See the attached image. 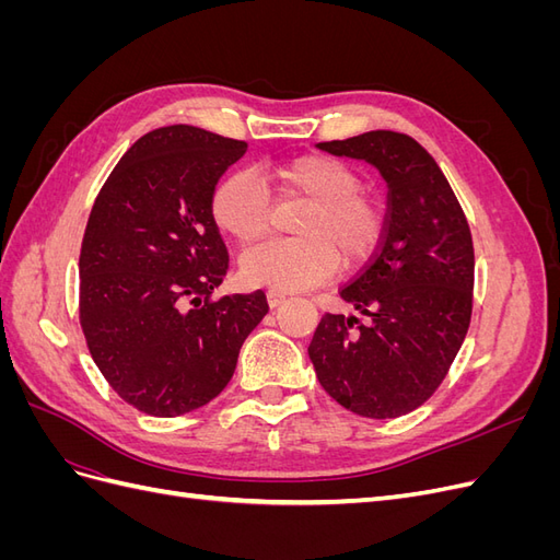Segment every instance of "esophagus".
Here are the masks:
<instances>
[{"mask_svg": "<svg viewBox=\"0 0 560 560\" xmlns=\"http://www.w3.org/2000/svg\"><path fill=\"white\" fill-rule=\"evenodd\" d=\"M266 299H268V306L270 308H278L280 306V303H284V294L282 292H276V290H270L268 294H266Z\"/></svg>", "mask_w": 560, "mask_h": 560, "instance_id": "1", "label": "esophagus"}]
</instances>
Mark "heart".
Listing matches in <instances>:
<instances>
[{
	"label": "heart",
	"mask_w": 560,
	"mask_h": 560,
	"mask_svg": "<svg viewBox=\"0 0 560 560\" xmlns=\"http://www.w3.org/2000/svg\"><path fill=\"white\" fill-rule=\"evenodd\" d=\"M282 202H306L294 219V241L266 243L243 259L249 284L278 292L306 290L329 280L338 264H364L383 235V210L362 191V179L343 161L301 154L264 173ZM210 210L217 229L241 247L257 245L273 224V206L264 182L241 171L214 186Z\"/></svg>",
	"instance_id": "1"
}]
</instances>
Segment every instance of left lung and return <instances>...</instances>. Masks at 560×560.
<instances>
[{"label":"left lung","instance_id":"obj_1","mask_svg":"<svg viewBox=\"0 0 560 560\" xmlns=\"http://www.w3.org/2000/svg\"><path fill=\"white\" fill-rule=\"evenodd\" d=\"M366 161L387 182L381 245L341 299L366 315L319 319L308 346L317 381L348 411L397 418L448 374L471 317L474 247L465 212L436 161L413 138L371 130L319 142Z\"/></svg>","mask_w":560,"mask_h":560}]
</instances>
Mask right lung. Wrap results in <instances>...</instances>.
I'll return each instance as SVG.
<instances>
[{"instance_id": "add662e5", "label": "right lung", "mask_w": 560, "mask_h": 560, "mask_svg": "<svg viewBox=\"0 0 560 560\" xmlns=\"http://www.w3.org/2000/svg\"><path fill=\"white\" fill-rule=\"evenodd\" d=\"M247 142L196 126L147 132L100 189L79 257V319L93 362L135 409L175 418L231 381L266 294L210 301L229 252L212 191Z\"/></svg>"}]
</instances>
